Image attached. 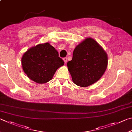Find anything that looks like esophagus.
Here are the masks:
<instances>
[{
  "instance_id": "34e87169",
  "label": "esophagus",
  "mask_w": 132,
  "mask_h": 132,
  "mask_svg": "<svg viewBox=\"0 0 132 132\" xmlns=\"http://www.w3.org/2000/svg\"><path fill=\"white\" fill-rule=\"evenodd\" d=\"M63 61H64V63H66L67 62V61H68V58H63Z\"/></svg>"
}]
</instances>
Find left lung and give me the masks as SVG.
Instances as JSON below:
<instances>
[{"mask_svg":"<svg viewBox=\"0 0 132 132\" xmlns=\"http://www.w3.org/2000/svg\"><path fill=\"white\" fill-rule=\"evenodd\" d=\"M107 54L99 43L87 37L76 47L73 58L67 63L73 82L87 87L99 80L106 70Z\"/></svg>","mask_w":132,"mask_h":132,"instance_id":"left-lung-1","label":"left lung"}]
</instances>
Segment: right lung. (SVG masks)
<instances>
[{"label":"right lung","mask_w":132,"mask_h":132,"mask_svg":"<svg viewBox=\"0 0 132 132\" xmlns=\"http://www.w3.org/2000/svg\"><path fill=\"white\" fill-rule=\"evenodd\" d=\"M23 70L29 78L38 84L52 80L57 69L64 64L58 51L49 43L28 50L21 59Z\"/></svg>","instance_id":"right-lung-1"}]
</instances>
